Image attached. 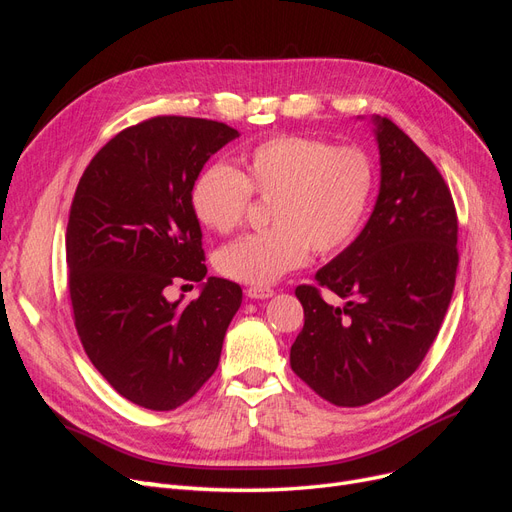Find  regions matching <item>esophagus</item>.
<instances>
[{"mask_svg": "<svg viewBox=\"0 0 512 512\" xmlns=\"http://www.w3.org/2000/svg\"><path fill=\"white\" fill-rule=\"evenodd\" d=\"M245 294L250 299H269V297H273L275 290L269 286H250L245 290Z\"/></svg>", "mask_w": 512, "mask_h": 512, "instance_id": "esophagus-1", "label": "esophagus"}]
</instances>
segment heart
<instances>
[{
  "label": "heart",
  "mask_w": 512,
  "mask_h": 512,
  "mask_svg": "<svg viewBox=\"0 0 512 512\" xmlns=\"http://www.w3.org/2000/svg\"><path fill=\"white\" fill-rule=\"evenodd\" d=\"M239 162L241 173L209 166L192 190L196 218L222 235L243 224L252 194L271 200V228L232 241L215 256V267L230 280L273 284L305 265L309 247L331 256L361 232L376 192V166L361 147L282 134L247 149Z\"/></svg>",
  "instance_id": "b5f03b06"
}]
</instances>
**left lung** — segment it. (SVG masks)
<instances>
[{
  "label": "left lung",
  "instance_id": "8db88e82",
  "mask_svg": "<svg viewBox=\"0 0 512 512\" xmlns=\"http://www.w3.org/2000/svg\"><path fill=\"white\" fill-rule=\"evenodd\" d=\"M380 192L361 235L297 286L305 324L290 367L333 406H365L423 363L455 288L457 211L425 153L391 119L374 117ZM327 287L347 303L329 306Z\"/></svg>",
  "mask_w": 512,
  "mask_h": 512
}]
</instances>
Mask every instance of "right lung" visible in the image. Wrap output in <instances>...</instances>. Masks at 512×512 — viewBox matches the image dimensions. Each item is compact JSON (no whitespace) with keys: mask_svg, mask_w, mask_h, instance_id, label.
<instances>
[{"mask_svg":"<svg viewBox=\"0 0 512 512\" xmlns=\"http://www.w3.org/2000/svg\"><path fill=\"white\" fill-rule=\"evenodd\" d=\"M239 132L160 115L113 136L76 185L66 230L68 288L89 361L132 404L175 410L218 369L241 286L209 277L198 299H166L207 275L192 207L205 162Z\"/></svg>","mask_w":512,"mask_h":512,"instance_id":"obj_1","label":"right lung"}]
</instances>
